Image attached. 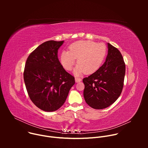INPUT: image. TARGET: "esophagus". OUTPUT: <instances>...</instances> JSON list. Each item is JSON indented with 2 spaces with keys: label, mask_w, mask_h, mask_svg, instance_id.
<instances>
[{
  "label": "esophagus",
  "mask_w": 148,
  "mask_h": 148,
  "mask_svg": "<svg viewBox=\"0 0 148 148\" xmlns=\"http://www.w3.org/2000/svg\"><path fill=\"white\" fill-rule=\"evenodd\" d=\"M75 81L76 82H79L81 81V79L79 78H78V77H75Z\"/></svg>",
  "instance_id": "34e87169"
}]
</instances>
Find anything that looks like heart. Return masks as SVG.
<instances>
[{
  "instance_id": "heart-1",
  "label": "heart",
  "mask_w": 148,
  "mask_h": 148,
  "mask_svg": "<svg viewBox=\"0 0 148 148\" xmlns=\"http://www.w3.org/2000/svg\"><path fill=\"white\" fill-rule=\"evenodd\" d=\"M69 50L61 53V64L64 69L70 71L77 59L78 65L74 70L76 75L96 72L101 67L107 55V47L104 44L89 40L74 42L69 47Z\"/></svg>"
}]
</instances>
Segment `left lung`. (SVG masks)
Returning <instances> with one entry per match:
<instances>
[{"label": "left lung", "mask_w": 148, "mask_h": 148, "mask_svg": "<svg viewBox=\"0 0 148 148\" xmlns=\"http://www.w3.org/2000/svg\"><path fill=\"white\" fill-rule=\"evenodd\" d=\"M108 54L103 65L95 73L84 78V97L91 108L108 107L120 96L125 74V64L120 51L107 43Z\"/></svg>", "instance_id": "obj_1"}]
</instances>
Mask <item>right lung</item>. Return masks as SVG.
<instances>
[{
	"mask_svg": "<svg viewBox=\"0 0 148 148\" xmlns=\"http://www.w3.org/2000/svg\"><path fill=\"white\" fill-rule=\"evenodd\" d=\"M64 41L49 40L38 46L28 57L23 74L29 96L37 107L46 112L58 110L65 102L74 77L58 58Z\"/></svg>",
	"mask_w": 148,
	"mask_h": 148,
	"instance_id": "add662e5",
	"label": "right lung"
}]
</instances>
